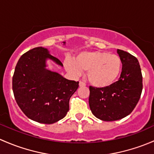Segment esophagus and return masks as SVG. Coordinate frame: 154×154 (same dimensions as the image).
<instances>
[{"instance_id":"obj_1","label":"esophagus","mask_w":154,"mask_h":154,"mask_svg":"<svg viewBox=\"0 0 154 154\" xmlns=\"http://www.w3.org/2000/svg\"><path fill=\"white\" fill-rule=\"evenodd\" d=\"M79 86H80V87H85V86H86V84H85V82L80 81V82H79Z\"/></svg>"}]
</instances>
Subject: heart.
Instances as JSON below:
<instances>
[{"instance_id": "obj_1", "label": "heart", "mask_w": 154, "mask_h": 154, "mask_svg": "<svg viewBox=\"0 0 154 154\" xmlns=\"http://www.w3.org/2000/svg\"><path fill=\"white\" fill-rule=\"evenodd\" d=\"M66 70L74 75L82 71H88L90 83L97 88L112 85L118 79L122 72V61L116 54L107 52H85L79 54L75 61L70 59L64 63Z\"/></svg>"}]
</instances>
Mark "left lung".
Listing matches in <instances>:
<instances>
[{
	"label": "left lung",
	"mask_w": 154,
	"mask_h": 154,
	"mask_svg": "<svg viewBox=\"0 0 154 154\" xmlns=\"http://www.w3.org/2000/svg\"><path fill=\"white\" fill-rule=\"evenodd\" d=\"M117 53L122 61L119 80L106 88L90 86V108L102 121H116L129 115L142 94V75L139 61L124 50H117Z\"/></svg>",
	"instance_id": "obj_1"
}]
</instances>
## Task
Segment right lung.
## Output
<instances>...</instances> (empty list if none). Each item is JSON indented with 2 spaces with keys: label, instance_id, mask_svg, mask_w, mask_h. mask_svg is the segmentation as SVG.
I'll return each mask as SVG.
<instances>
[{
  "label": "right lung",
  "instance_id": "obj_1",
  "mask_svg": "<svg viewBox=\"0 0 154 154\" xmlns=\"http://www.w3.org/2000/svg\"><path fill=\"white\" fill-rule=\"evenodd\" d=\"M47 58L63 66L42 47L23 54L15 66L12 90L17 104L28 118L43 124H53L67 113L69 99L79 88V82L47 69Z\"/></svg>",
  "mask_w": 154,
  "mask_h": 154
}]
</instances>
